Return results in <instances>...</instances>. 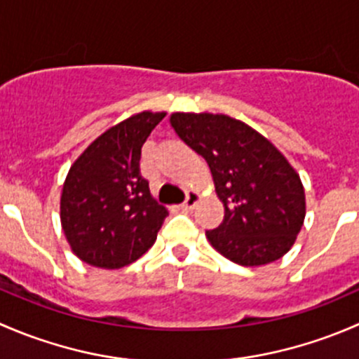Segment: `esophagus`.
<instances>
[{"label":"esophagus","instance_id":"34e87169","mask_svg":"<svg viewBox=\"0 0 359 359\" xmlns=\"http://www.w3.org/2000/svg\"><path fill=\"white\" fill-rule=\"evenodd\" d=\"M198 201H200V194H198V193H194V191H191V193L187 194L186 201H184L182 205H180V208H182V210H186V212H189V210H193L194 206L198 205Z\"/></svg>","mask_w":359,"mask_h":359}]
</instances>
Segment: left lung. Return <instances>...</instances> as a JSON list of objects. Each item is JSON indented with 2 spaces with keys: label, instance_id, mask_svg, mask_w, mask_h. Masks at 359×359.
<instances>
[{
  "label": "left lung",
  "instance_id": "obj_1",
  "mask_svg": "<svg viewBox=\"0 0 359 359\" xmlns=\"http://www.w3.org/2000/svg\"><path fill=\"white\" fill-rule=\"evenodd\" d=\"M177 135L208 163L224 220L210 245L240 266H264L293 247L306 194L287 158L247 123L226 114L173 112Z\"/></svg>",
  "mask_w": 359,
  "mask_h": 359
}]
</instances>
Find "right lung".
<instances>
[{
    "label": "right lung",
    "instance_id": "obj_1",
    "mask_svg": "<svg viewBox=\"0 0 359 359\" xmlns=\"http://www.w3.org/2000/svg\"><path fill=\"white\" fill-rule=\"evenodd\" d=\"M165 112L144 111L97 137L72 163L60 196V222L83 262L119 269L154 245L168 210L140 175V151Z\"/></svg>",
    "mask_w": 359,
    "mask_h": 359
}]
</instances>
